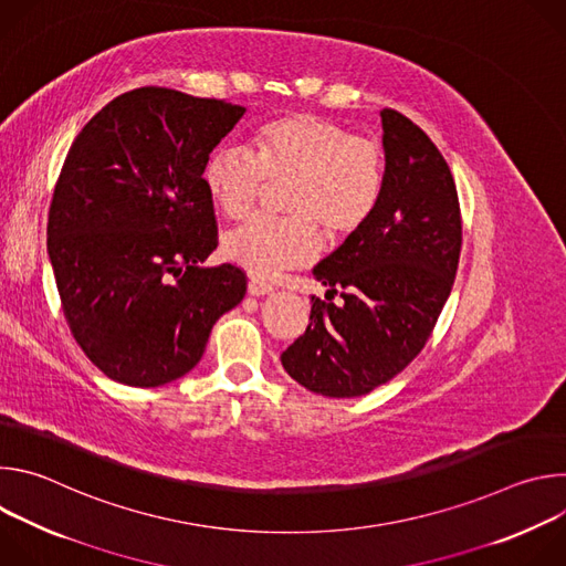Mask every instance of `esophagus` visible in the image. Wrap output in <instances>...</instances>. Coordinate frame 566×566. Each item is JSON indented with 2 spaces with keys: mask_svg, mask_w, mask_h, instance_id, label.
Wrapping results in <instances>:
<instances>
[{
  "mask_svg": "<svg viewBox=\"0 0 566 566\" xmlns=\"http://www.w3.org/2000/svg\"><path fill=\"white\" fill-rule=\"evenodd\" d=\"M247 289H249V295H253V297H260V295H269V293H273V286H271V284H266V282H264V280H260V277H249Z\"/></svg>",
  "mask_w": 566,
  "mask_h": 566,
  "instance_id": "esophagus-1",
  "label": "esophagus"
}]
</instances>
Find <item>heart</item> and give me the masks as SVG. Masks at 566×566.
Returning <instances> with one entry per match:
<instances>
[{
	"instance_id": "1",
	"label": "heart",
	"mask_w": 566,
	"mask_h": 566,
	"mask_svg": "<svg viewBox=\"0 0 566 566\" xmlns=\"http://www.w3.org/2000/svg\"><path fill=\"white\" fill-rule=\"evenodd\" d=\"M255 154L221 145L201 170L212 203L230 219L253 210L266 184H286L280 208L289 217H253L223 237V255L258 277L306 266L329 241L356 234L385 190V156L374 140L313 114H289L260 125Z\"/></svg>"
}]
</instances>
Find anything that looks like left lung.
<instances>
[{
    "instance_id": "obj_1",
    "label": "left lung",
    "mask_w": 566,
    "mask_h": 566,
    "mask_svg": "<svg viewBox=\"0 0 566 566\" xmlns=\"http://www.w3.org/2000/svg\"><path fill=\"white\" fill-rule=\"evenodd\" d=\"M385 190L374 217L313 269L343 303L311 295L306 332L282 367L308 391L354 398L406 369L452 291L461 217L452 172L410 118L380 112Z\"/></svg>"
}]
</instances>
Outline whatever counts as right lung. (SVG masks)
Wrapping results in <instances>:
<instances>
[{
  "label": "right lung",
  "instance_id": "right-lung-1",
  "mask_svg": "<svg viewBox=\"0 0 566 566\" xmlns=\"http://www.w3.org/2000/svg\"><path fill=\"white\" fill-rule=\"evenodd\" d=\"M247 107L166 87L127 92L80 132L53 192L46 251L75 343L112 380L158 387L203 356L247 295L217 249L201 170Z\"/></svg>",
  "mask_w": 566,
  "mask_h": 566
}]
</instances>
